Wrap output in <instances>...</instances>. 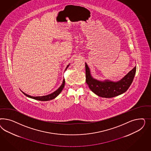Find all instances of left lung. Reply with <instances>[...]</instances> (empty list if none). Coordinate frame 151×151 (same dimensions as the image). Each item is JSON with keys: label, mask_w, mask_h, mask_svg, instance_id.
I'll return each mask as SVG.
<instances>
[{"label": "left lung", "mask_w": 151, "mask_h": 151, "mask_svg": "<svg viewBox=\"0 0 151 151\" xmlns=\"http://www.w3.org/2000/svg\"><path fill=\"white\" fill-rule=\"evenodd\" d=\"M85 70L86 82L92 91L100 97L111 98L122 94L128 90L133 80L136 67L135 66L123 78L117 82L108 80L102 81L93 78L86 63H85Z\"/></svg>", "instance_id": "obj_1"}]
</instances>
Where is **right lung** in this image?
Instances as JSON below:
<instances>
[{
  "instance_id": "add662e5",
  "label": "right lung",
  "mask_w": 151,
  "mask_h": 151,
  "mask_svg": "<svg viewBox=\"0 0 151 151\" xmlns=\"http://www.w3.org/2000/svg\"><path fill=\"white\" fill-rule=\"evenodd\" d=\"M70 65V64H69ZM69 65H68L66 67V68L65 69V70L67 69V68L69 67ZM64 86H65V79H64L63 80V82L62 83V85H61V86L57 90H56L55 91L51 93V94H49L47 95H45V96H31L29 95H27L26 93H25L24 92H23V93L25 95V96H27L28 97H30V98H32L33 99H35V100H37L39 101H46L51 100L54 99H55V97H56L57 96H58L59 95L60 93H61V92L62 91V90H63L64 88Z\"/></svg>"
}]
</instances>
